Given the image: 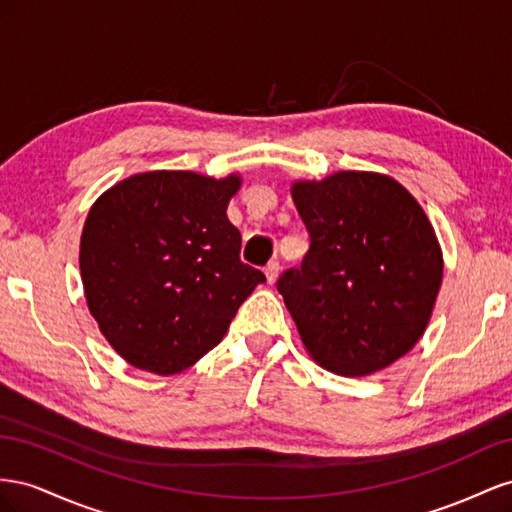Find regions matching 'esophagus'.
Returning <instances> with one entry per match:
<instances>
[{"label": "esophagus", "instance_id": "esophagus-1", "mask_svg": "<svg viewBox=\"0 0 512 512\" xmlns=\"http://www.w3.org/2000/svg\"><path fill=\"white\" fill-rule=\"evenodd\" d=\"M279 270H281V266H279V261H270V264L266 266V279H268V283L270 285H274L276 283V279H279Z\"/></svg>", "mask_w": 512, "mask_h": 512}]
</instances>
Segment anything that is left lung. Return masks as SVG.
<instances>
[{
    "label": "left lung",
    "instance_id": "left-lung-1",
    "mask_svg": "<svg viewBox=\"0 0 512 512\" xmlns=\"http://www.w3.org/2000/svg\"><path fill=\"white\" fill-rule=\"evenodd\" d=\"M291 199L311 248L276 287L309 356L330 373L364 377L412 352L444 274L420 203L375 171L296 180Z\"/></svg>",
    "mask_w": 512,
    "mask_h": 512
}]
</instances>
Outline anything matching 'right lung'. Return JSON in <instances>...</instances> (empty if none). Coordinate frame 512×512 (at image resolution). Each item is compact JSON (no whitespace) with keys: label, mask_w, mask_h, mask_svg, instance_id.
I'll use <instances>...</instances> for the list:
<instances>
[{"label":"right lung","mask_w":512,"mask_h":512,"mask_svg":"<svg viewBox=\"0 0 512 512\" xmlns=\"http://www.w3.org/2000/svg\"><path fill=\"white\" fill-rule=\"evenodd\" d=\"M240 173L145 171L87 212L79 268L102 337L135 369L175 375L223 341L261 270L240 261L227 206Z\"/></svg>","instance_id":"right-lung-1"}]
</instances>
